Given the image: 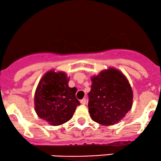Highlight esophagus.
<instances>
[{
  "label": "esophagus",
  "mask_w": 161,
  "mask_h": 161,
  "mask_svg": "<svg viewBox=\"0 0 161 161\" xmlns=\"http://www.w3.org/2000/svg\"><path fill=\"white\" fill-rule=\"evenodd\" d=\"M80 103H81V104H86V99L81 100Z\"/></svg>",
  "instance_id": "1"
}]
</instances>
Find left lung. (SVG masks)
I'll use <instances>...</instances> for the list:
<instances>
[{
	"mask_svg": "<svg viewBox=\"0 0 161 161\" xmlns=\"http://www.w3.org/2000/svg\"><path fill=\"white\" fill-rule=\"evenodd\" d=\"M88 112L92 120L102 125L118 123L131 110L133 92L120 70L114 67L91 77Z\"/></svg>",
	"mask_w": 161,
	"mask_h": 161,
	"instance_id": "8db88e82",
	"label": "left lung"
}]
</instances>
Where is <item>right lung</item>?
<instances>
[{
    "instance_id": "add662e5",
    "label": "right lung",
    "mask_w": 161,
    "mask_h": 161,
    "mask_svg": "<svg viewBox=\"0 0 161 161\" xmlns=\"http://www.w3.org/2000/svg\"><path fill=\"white\" fill-rule=\"evenodd\" d=\"M69 78L64 71L51 69L45 73L35 92V110L41 119L51 125H60L73 117L80 102L76 88H70Z\"/></svg>"
}]
</instances>
